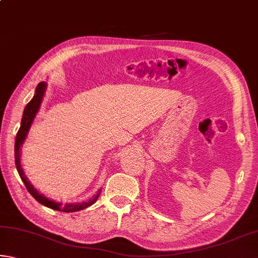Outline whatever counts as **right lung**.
Returning a JSON list of instances; mask_svg holds the SVG:
<instances>
[{
    "instance_id": "add662e5",
    "label": "right lung",
    "mask_w": 258,
    "mask_h": 258,
    "mask_svg": "<svg viewBox=\"0 0 258 258\" xmlns=\"http://www.w3.org/2000/svg\"><path fill=\"white\" fill-rule=\"evenodd\" d=\"M45 91H46V83L45 82L38 83L36 89H35V94H34L33 99L30 100V101L27 103V106H26L24 109L23 118H21V124H20L18 133H17L16 142H15V161H16L17 171H18L20 178L25 183V185H26V187H27L29 194L32 195L38 203L42 204L43 206H46L51 209H54V211L66 212V213H74V212L82 211V209H85L97 202L99 196H100V192H101V189H99L97 194H95L92 198L87 199L86 202L68 203V204L62 205L61 203L55 202V200H52L50 198L45 197L44 195H42L41 192H38L36 187H35L28 180L27 175H26L24 172L23 165H21V161H20L21 147H23L25 140H26V138H27L28 132L30 130V126H32L35 117H36L38 110H40L43 98H44V95H45Z\"/></svg>"
}]
</instances>
